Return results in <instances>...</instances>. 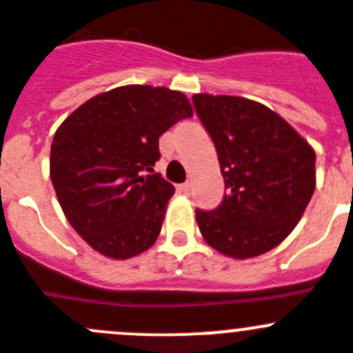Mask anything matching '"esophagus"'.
<instances>
[{
	"instance_id": "esophagus-1",
	"label": "esophagus",
	"mask_w": 353,
	"mask_h": 353,
	"mask_svg": "<svg viewBox=\"0 0 353 353\" xmlns=\"http://www.w3.org/2000/svg\"><path fill=\"white\" fill-rule=\"evenodd\" d=\"M179 189H180V192H189L190 190V182H185V183H182V185H179Z\"/></svg>"
}]
</instances>
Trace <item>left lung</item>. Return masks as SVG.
<instances>
[{
	"mask_svg": "<svg viewBox=\"0 0 353 353\" xmlns=\"http://www.w3.org/2000/svg\"><path fill=\"white\" fill-rule=\"evenodd\" d=\"M192 100L216 147L227 189L216 210H196L201 234L225 256H260L303 216L315 190V150L263 103L210 93Z\"/></svg>",
	"mask_w": 353,
	"mask_h": 353,
	"instance_id": "8db88e82",
	"label": "left lung"
}]
</instances>
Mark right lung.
<instances>
[{
    "instance_id": "obj_1",
    "label": "right lung",
    "mask_w": 353,
    "mask_h": 353,
    "mask_svg": "<svg viewBox=\"0 0 353 353\" xmlns=\"http://www.w3.org/2000/svg\"><path fill=\"white\" fill-rule=\"evenodd\" d=\"M190 116L182 92L126 85L86 100L57 128L50 179L67 221L88 246L128 260L156 243L174 194L154 173L157 142Z\"/></svg>"
}]
</instances>
